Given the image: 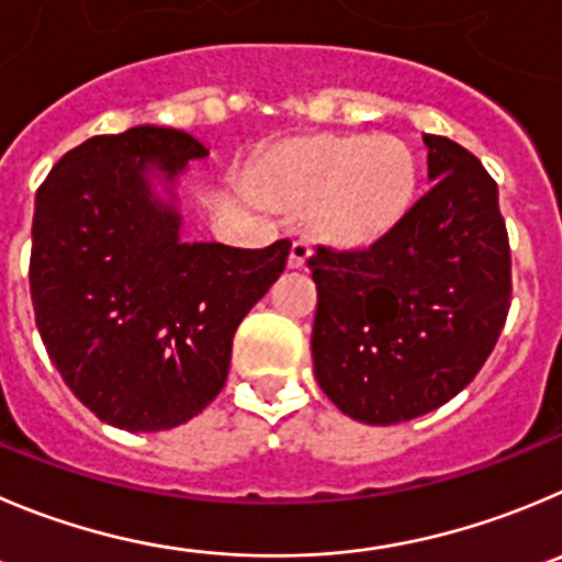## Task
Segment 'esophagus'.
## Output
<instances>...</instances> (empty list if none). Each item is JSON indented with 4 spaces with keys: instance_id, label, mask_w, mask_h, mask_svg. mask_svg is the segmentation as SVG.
<instances>
[{
    "instance_id": "34e87169",
    "label": "esophagus",
    "mask_w": 562,
    "mask_h": 562,
    "mask_svg": "<svg viewBox=\"0 0 562 562\" xmlns=\"http://www.w3.org/2000/svg\"><path fill=\"white\" fill-rule=\"evenodd\" d=\"M313 255V240L311 238H299L293 240L291 246V257H288V266L291 269H302L307 263V257Z\"/></svg>"
}]
</instances>
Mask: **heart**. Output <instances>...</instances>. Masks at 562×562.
Here are the masks:
<instances>
[{
	"label": "heart",
	"mask_w": 562,
	"mask_h": 562,
	"mask_svg": "<svg viewBox=\"0 0 562 562\" xmlns=\"http://www.w3.org/2000/svg\"><path fill=\"white\" fill-rule=\"evenodd\" d=\"M418 169L402 140L311 135L274 146L257 162V196L280 207H311V224L335 246H366L411 210Z\"/></svg>",
	"instance_id": "b5f03b06"
}]
</instances>
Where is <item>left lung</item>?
I'll use <instances>...</instances> for the list:
<instances>
[{"label": "left lung", "mask_w": 562, "mask_h": 562, "mask_svg": "<svg viewBox=\"0 0 562 562\" xmlns=\"http://www.w3.org/2000/svg\"><path fill=\"white\" fill-rule=\"evenodd\" d=\"M432 188L366 249L318 246L313 369L355 422L400 424L447 405L494 352L510 311V244L482 162L424 135Z\"/></svg>", "instance_id": "1"}]
</instances>
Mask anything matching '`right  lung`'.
<instances>
[{"mask_svg": "<svg viewBox=\"0 0 562 562\" xmlns=\"http://www.w3.org/2000/svg\"><path fill=\"white\" fill-rule=\"evenodd\" d=\"M207 155L182 130L144 124L66 151L35 193L41 340L77 400L119 429L180 427L216 400L235 329L285 271L291 240H182L175 186Z\"/></svg>", "mask_w": 562, "mask_h": 562, "instance_id": "1", "label": "right lung"}]
</instances>
